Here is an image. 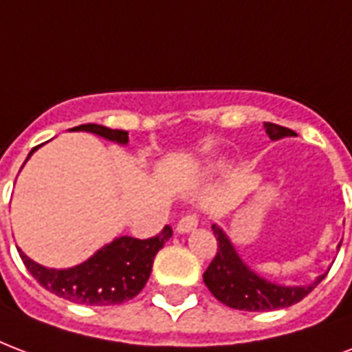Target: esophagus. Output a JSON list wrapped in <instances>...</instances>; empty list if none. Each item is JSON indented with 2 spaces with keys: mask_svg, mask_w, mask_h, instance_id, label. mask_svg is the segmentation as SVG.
<instances>
[{
  "mask_svg": "<svg viewBox=\"0 0 352 352\" xmlns=\"http://www.w3.org/2000/svg\"><path fill=\"white\" fill-rule=\"evenodd\" d=\"M198 226V217L195 213H186V215L182 217L176 224V232L179 234H187V232H191Z\"/></svg>",
  "mask_w": 352,
  "mask_h": 352,
  "instance_id": "obj_1",
  "label": "esophagus"
}]
</instances>
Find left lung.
<instances>
[{"instance_id": "1", "label": "left lung", "mask_w": 352, "mask_h": 352, "mask_svg": "<svg viewBox=\"0 0 352 352\" xmlns=\"http://www.w3.org/2000/svg\"><path fill=\"white\" fill-rule=\"evenodd\" d=\"M265 129L273 141L295 135L289 128L273 122H265ZM211 230L217 237V254L206 269L204 284L217 300H221L230 308L245 311H269L287 308L302 300L324 278V274H321L310 286H276L273 282L258 276L239 260V256L236 254V250L223 230L215 224L211 226Z\"/></svg>"}]
</instances>
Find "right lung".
Here are the masks:
<instances>
[{
	"mask_svg": "<svg viewBox=\"0 0 352 352\" xmlns=\"http://www.w3.org/2000/svg\"><path fill=\"white\" fill-rule=\"evenodd\" d=\"M74 129L91 131L120 144L128 142V131L124 129H111L98 124H81ZM36 148L38 146L31 150V154ZM170 237H173V228L168 224L157 236L148 239H135L128 236L116 237L115 241L100 248L87 261L60 271L38 265L33 260H29L22 250L18 252L23 265L33 274V278L47 292L76 305L111 306L126 302L141 293L150 278L155 254Z\"/></svg>",
	"mask_w": 352,
	"mask_h": 352,
	"instance_id": "add662e5",
	"label": "right lung"
}]
</instances>
